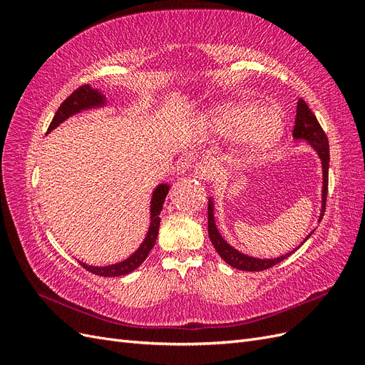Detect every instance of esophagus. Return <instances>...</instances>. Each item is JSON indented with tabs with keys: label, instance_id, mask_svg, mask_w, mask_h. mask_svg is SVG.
<instances>
[{
	"label": "esophagus",
	"instance_id": "1",
	"mask_svg": "<svg viewBox=\"0 0 365 365\" xmlns=\"http://www.w3.org/2000/svg\"><path fill=\"white\" fill-rule=\"evenodd\" d=\"M213 165L208 161H200L193 165V176L197 180H210L213 176Z\"/></svg>",
	"mask_w": 365,
	"mask_h": 365
}]
</instances>
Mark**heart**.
<instances>
[{
    "label": "heart",
    "mask_w": 365,
    "mask_h": 365,
    "mask_svg": "<svg viewBox=\"0 0 365 365\" xmlns=\"http://www.w3.org/2000/svg\"><path fill=\"white\" fill-rule=\"evenodd\" d=\"M213 125L222 135H242L244 152L256 157L272 149L284 134L286 118L277 106L227 103L213 113Z\"/></svg>",
    "instance_id": "b5f03b06"
}]
</instances>
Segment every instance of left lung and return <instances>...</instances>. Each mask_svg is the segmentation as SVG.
<instances>
[{"instance_id":"left-lung-1","label":"left lung","mask_w":365,"mask_h":365,"mask_svg":"<svg viewBox=\"0 0 365 365\" xmlns=\"http://www.w3.org/2000/svg\"><path fill=\"white\" fill-rule=\"evenodd\" d=\"M292 135L297 140H306L309 141L317 153L319 160H322L323 164V201H322V215H319V219L322 220L324 216V210H326V200H327V184H329V140L326 137V132L323 130V128L319 126L317 117L314 115V113L309 109L307 103L300 98L297 103V115H295V126L292 130ZM312 235V233H311ZM309 235L303 242H306L309 237ZM208 236L212 244L215 247V250L217 251V254L222 257L230 267H233L236 269L240 271H263L268 269L274 264L280 263L282 260L288 259L291 252L284 254V256H280L277 259H256L247 256L244 252H239L237 250H235L231 245H228L227 242L222 239V236L219 235V231L216 228L215 224V216H213V202L210 200L208 202ZM302 242V245H303Z\"/></svg>"}]
</instances>
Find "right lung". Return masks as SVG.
<instances>
[{"label":"right lung","mask_w":365,"mask_h":365,"mask_svg":"<svg viewBox=\"0 0 365 365\" xmlns=\"http://www.w3.org/2000/svg\"><path fill=\"white\" fill-rule=\"evenodd\" d=\"M105 105V97L102 93H98L97 90H93L90 85H82L77 88L76 91H73L65 101L61 103L59 109L54 114L51 123L48 126V132L53 130L56 126H59L63 120H67L70 115L81 113L82 109H90L96 106H102ZM169 193V185L168 184H160L155 190H153L152 195V201H150V225L149 231L143 240V244L140 248L129 256L126 260L115 263V264H108V267H91V264H85L82 262L81 267H83L86 271H90L96 275H102V277H118V275H125L129 274L134 269H137L140 264L145 262L148 257V254L153 248L157 242L158 236V228H160V213L163 210V204L165 196Z\"/></svg>","instance_id":"1"}]
</instances>
